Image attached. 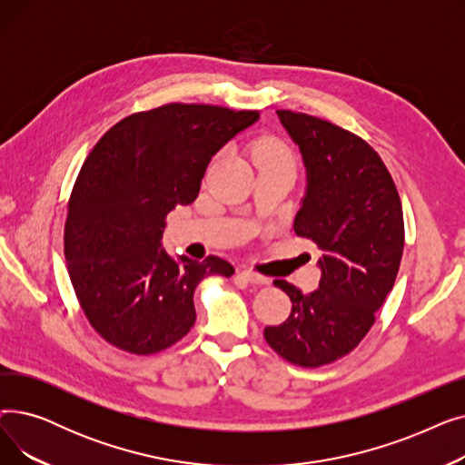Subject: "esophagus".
Segmentation results:
<instances>
[{"label": "esophagus", "instance_id": "1", "mask_svg": "<svg viewBox=\"0 0 465 465\" xmlns=\"http://www.w3.org/2000/svg\"><path fill=\"white\" fill-rule=\"evenodd\" d=\"M241 277L245 279V281H249V282H252V284H267V282H270V279L256 273V272H252V270H242Z\"/></svg>", "mask_w": 465, "mask_h": 465}]
</instances>
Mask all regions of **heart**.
<instances>
[{"instance_id":"obj_1","label":"heart","mask_w":465,"mask_h":465,"mask_svg":"<svg viewBox=\"0 0 465 465\" xmlns=\"http://www.w3.org/2000/svg\"><path fill=\"white\" fill-rule=\"evenodd\" d=\"M252 160L260 169L267 167H284L294 171L296 158L288 146L275 139L258 141L252 149Z\"/></svg>"}]
</instances>
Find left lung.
<instances>
[{
	"mask_svg": "<svg viewBox=\"0 0 465 465\" xmlns=\"http://www.w3.org/2000/svg\"><path fill=\"white\" fill-rule=\"evenodd\" d=\"M300 146L307 192L294 232L322 251L319 290L286 281L292 311L263 337L279 356L321 368L354 351L396 282L405 228L400 193L381 156L356 134L305 113L277 111Z\"/></svg>",
	"mask_w": 465,
	"mask_h": 465,
	"instance_id": "obj_1",
	"label": "left lung"
}]
</instances>
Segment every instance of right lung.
Masks as SVG:
<instances>
[{"label":"right lung","instance_id":"obj_1","mask_svg":"<svg viewBox=\"0 0 465 465\" xmlns=\"http://www.w3.org/2000/svg\"><path fill=\"white\" fill-rule=\"evenodd\" d=\"M260 118L202 104H167L122 118L86 156L67 203L64 254L90 326L113 347L149 356L195 322L193 290L232 277L218 256L171 258L165 216L200 193L211 158Z\"/></svg>","mask_w":465,"mask_h":465}]
</instances>
